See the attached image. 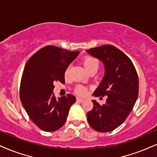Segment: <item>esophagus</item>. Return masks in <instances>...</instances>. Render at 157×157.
Segmentation results:
<instances>
[{
  "label": "esophagus",
  "mask_w": 157,
  "mask_h": 157,
  "mask_svg": "<svg viewBox=\"0 0 157 157\" xmlns=\"http://www.w3.org/2000/svg\"><path fill=\"white\" fill-rule=\"evenodd\" d=\"M76 100H77V101H78V102H84V98H76Z\"/></svg>",
  "instance_id": "obj_1"
}]
</instances>
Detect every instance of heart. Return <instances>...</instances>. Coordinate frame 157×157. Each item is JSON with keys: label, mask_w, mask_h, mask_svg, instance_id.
<instances>
[{"label": "heart", "mask_w": 157, "mask_h": 157, "mask_svg": "<svg viewBox=\"0 0 157 157\" xmlns=\"http://www.w3.org/2000/svg\"><path fill=\"white\" fill-rule=\"evenodd\" d=\"M83 64H84V66L89 73L96 72L98 70V68H99L100 65L99 60H98L96 57H92V56L90 55L85 56L84 59H83ZM70 69H71L70 66L67 67V68L65 69V78H67V77L69 76ZM75 91L77 94H79V95H85V94H86V92H87V88H86V86H83V85H78V86L75 87Z\"/></svg>", "instance_id": "b5f03b06"}]
</instances>
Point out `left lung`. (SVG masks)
Returning a JSON list of instances; mask_svg holds the SVG:
<instances>
[{
  "label": "left lung",
  "mask_w": 157,
  "mask_h": 157,
  "mask_svg": "<svg viewBox=\"0 0 157 157\" xmlns=\"http://www.w3.org/2000/svg\"><path fill=\"white\" fill-rule=\"evenodd\" d=\"M86 52L105 65V75L93 95L108 96L102 105L92 100L93 108L86 114L88 123L98 132H111L125 121L136 102L138 73L131 59L115 46L103 45Z\"/></svg>",
  "instance_id": "left-lung-1"
}]
</instances>
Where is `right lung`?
Here are the masks:
<instances>
[{
	"label": "right lung",
	"mask_w": 157,
	"mask_h": 157,
	"mask_svg": "<svg viewBox=\"0 0 157 157\" xmlns=\"http://www.w3.org/2000/svg\"><path fill=\"white\" fill-rule=\"evenodd\" d=\"M55 46H46L34 54L25 65L19 98L28 117L38 128L55 132L66 121L70 108L75 103L72 94L56 99L55 82L65 84V71L78 55Z\"/></svg>",
	"instance_id": "right-lung-1"
}]
</instances>
